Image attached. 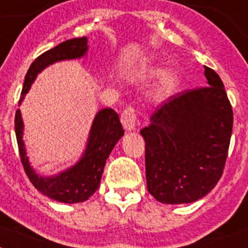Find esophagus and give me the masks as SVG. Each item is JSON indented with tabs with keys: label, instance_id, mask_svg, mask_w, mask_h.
Returning <instances> with one entry per match:
<instances>
[{
	"label": "esophagus",
	"instance_id": "obj_1",
	"mask_svg": "<svg viewBox=\"0 0 248 248\" xmlns=\"http://www.w3.org/2000/svg\"><path fill=\"white\" fill-rule=\"evenodd\" d=\"M136 121H138L136 110H135L132 107H127V108L122 112V114H121V122H122V124H124V130H127V131L135 130Z\"/></svg>",
	"mask_w": 248,
	"mask_h": 248
}]
</instances>
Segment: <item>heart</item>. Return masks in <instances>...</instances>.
I'll use <instances>...</instances> for the list:
<instances>
[{
	"instance_id": "1",
	"label": "heart",
	"mask_w": 248,
	"mask_h": 248,
	"mask_svg": "<svg viewBox=\"0 0 248 248\" xmlns=\"http://www.w3.org/2000/svg\"><path fill=\"white\" fill-rule=\"evenodd\" d=\"M160 72L158 67H152L148 68L146 71L144 72L146 76H156ZM180 81V76L177 74L174 70H170V71H166L162 75V78H160V82H159L158 86V92L160 94H170L174 88L177 86Z\"/></svg>"
}]
</instances>
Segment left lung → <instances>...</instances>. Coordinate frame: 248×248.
<instances>
[{
    "label": "left lung",
    "instance_id": "left-lung-1",
    "mask_svg": "<svg viewBox=\"0 0 248 248\" xmlns=\"http://www.w3.org/2000/svg\"><path fill=\"white\" fill-rule=\"evenodd\" d=\"M208 85L170 96L140 134L146 185L162 204H190L220 180L232 136L233 112L223 81L205 66Z\"/></svg>",
    "mask_w": 248,
    "mask_h": 248
}]
</instances>
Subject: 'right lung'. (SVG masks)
I'll list each match as a JSON object with an SVG mask.
<instances>
[{
    "mask_svg": "<svg viewBox=\"0 0 248 248\" xmlns=\"http://www.w3.org/2000/svg\"><path fill=\"white\" fill-rule=\"evenodd\" d=\"M86 52L88 38L82 37L65 40L49 51L40 54L26 72L19 104L25 98V94L29 92L38 74L43 71L44 68L53 65L54 62L81 58L85 56ZM15 132L19 145L20 159L30 182L43 195L65 204L86 201L98 190L107 159L114 145L124 134L118 114L112 108L100 109L93 121L85 152L82 153L78 162L54 176H40L30 166L29 158L26 155L25 144L23 140L24 122L20 109L16 110L15 114Z\"/></svg>",
    "mask_w": 248,
    "mask_h": 248,
    "instance_id": "1",
    "label": "right lung"
}]
</instances>
